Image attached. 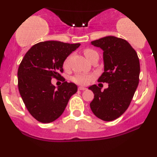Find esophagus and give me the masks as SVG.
I'll return each instance as SVG.
<instances>
[{
	"label": "esophagus",
	"instance_id": "34e87169",
	"mask_svg": "<svg viewBox=\"0 0 157 157\" xmlns=\"http://www.w3.org/2000/svg\"><path fill=\"white\" fill-rule=\"evenodd\" d=\"M87 89L85 87H82V86H80V87H78V90H80V91H85V90H86Z\"/></svg>",
	"mask_w": 157,
	"mask_h": 157
}]
</instances>
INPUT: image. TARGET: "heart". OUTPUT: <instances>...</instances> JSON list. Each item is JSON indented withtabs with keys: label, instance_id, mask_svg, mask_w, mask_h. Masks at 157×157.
<instances>
[{
	"label": "heart",
	"instance_id": "obj_1",
	"mask_svg": "<svg viewBox=\"0 0 157 157\" xmlns=\"http://www.w3.org/2000/svg\"><path fill=\"white\" fill-rule=\"evenodd\" d=\"M84 55L86 56V58L90 60V59L94 55H97V52L92 48H86L83 51ZM64 67L67 68L68 66V58L64 61ZM93 79L92 75H86V74H77L73 77L72 80L75 83L79 85H87L89 84L91 80Z\"/></svg>",
	"mask_w": 157,
	"mask_h": 157
}]
</instances>
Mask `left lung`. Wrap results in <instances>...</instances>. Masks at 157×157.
<instances>
[{"instance_id": "left-lung-1", "label": "left lung", "mask_w": 157, "mask_h": 157, "mask_svg": "<svg viewBox=\"0 0 157 157\" xmlns=\"http://www.w3.org/2000/svg\"><path fill=\"white\" fill-rule=\"evenodd\" d=\"M91 44L103 50L104 72L98 82H107L109 88L101 91L97 85L90 86L94 94L90 107L99 119L112 121L130 105L140 80V60L136 52L124 39L108 36Z\"/></svg>"}]
</instances>
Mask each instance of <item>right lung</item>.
I'll return each mask as SVG.
<instances>
[{
	"label": "right lung",
	"mask_w": 157,
	"mask_h": 157,
	"mask_svg": "<svg viewBox=\"0 0 157 157\" xmlns=\"http://www.w3.org/2000/svg\"><path fill=\"white\" fill-rule=\"evenodd\" d=\"M80 44L45 41L34 45L26 52L17 71L20 94L30 114L42 123H50L63 113L68 100L77 91L73 82L61 76L66 57ZM52 78L63 83L56 90Z\"/></svg>",
	"instance_id": "1"
}]
</instances>
